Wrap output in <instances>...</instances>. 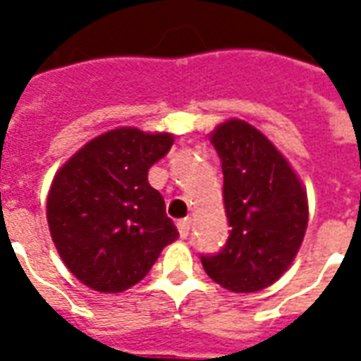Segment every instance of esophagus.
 <instances>
[{"instance_id": "34e87169", "label": "esophagus", "mask_w": 361, "mask_h": 361, "mask_svg": "<svg viewBox=\"0 0 361 361\" xmlns=\"http://www.w3.org/2000/svg\"><path fill=\"white\" fill-rule=\"evenodd\" d=\"M178 230H180L181 238H188L189 230H191V219H181L178 222Z\"/></svg>"}]
</instances>
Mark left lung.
<instances>
[{"label":"left lung","instance_id":"8db88e82","mask_svg":"<svg viewBox=\"0 0 361 361\" xmlns=\"http://www.w3.org/2000/svg\"><path fill=\"white\" fill-rule=\"evenodd\" d=\"M224 173L226 245L201 255L204 272L238 294L271 286L292 265L307 228V195L292 166L265 135L242 119L211 133Z\"/></svg>","mask_w":361,"mask_h":361}]
</instances>
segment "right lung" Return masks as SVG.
Wrapping results in <instances>:
<instances>
[{"mask_svg":"<svg viewBox=\"0 0 361 361\" xmlns=\"http://www.w3.org/2000/svg\"><path fill=\"white\" fill-rule=\"evenodd\" d=\"M170 133L118 127L67 160L51 181L46 216L59 257L82 284L123 292L178 240L149 168L172 149Z\"/></svg>","mask_w":361,"mask_h":361,"instance_id":"right-lung-1","label":"right lung"}]
</instances>
